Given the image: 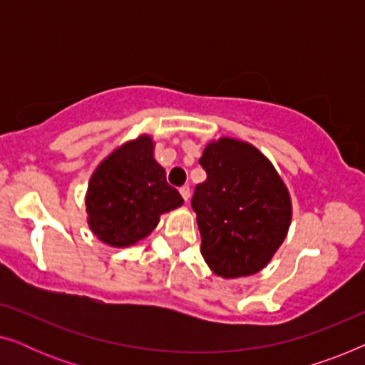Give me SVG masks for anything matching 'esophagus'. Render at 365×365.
Instances as JSON below:
<instances>
[{"instance_id":"34e87169","label":"esophagus","mask_w":365,"mask_h":365,"mask_svg":"<svg viewBox=\"0 0 365 365\" xmlns=\"http://www.w3.org/2000/svg\"><path fill=\"white\" fill-rule=\"evenodd\" d=\"M179 192H181V196H182V199L184 201H189V197H191V189H189L187 186H182L181 189H179Z\"/></svg>"}]
</instances>
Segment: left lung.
Wrapping results in <instances>:
<instances>
[{
  "instance_id": "obj_1",
  "label": "left lung",
  "mask_w": 365,
  "mask_h": 365,
  "mask_svg": "<svg viewBox=\"0 0 365 365\" xmlns=\"http://www.w3.org/2000/svg\"><path fill=\"white\" fill-rule=\"evenodd\" d=\"M207 179L196 186L192 209L201 254L222 279L247 277L271 262L292 221L286 182L251 143L222 136L199 159Z\"/></svg>"
}]
</instances>
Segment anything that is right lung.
Wrapping results in <instances>:
<instances>
[{"label": "right lung", "instance_id": "right-lung-1", "mask_svg": "<svg viewBox=\"0 0 365 365\" xmlns=\"http://www.w3.org/2000/svg\"><path fill=\"white\" fill-rule=\"evenodd\" d=\"M154 146L151 134H139L109 153L89 178L86 221L103 244L134 246L156 229L163 214L184 204L154 159Z\"/></svg>", "mask_w": 365, "mask_h": 365}]
</instances>
